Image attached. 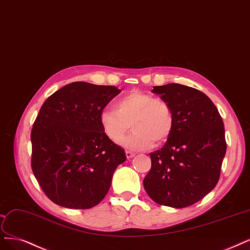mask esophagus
Returning <instances> with one entry per match:
<instances>
[{
  "instance_id": "esophagus-1",
  "label": "esophagus",
  "mask_w": 250,
  "mask_h": 250,
  "mask_svg": "<svg viewBox=\"0 0 250 250\" xmlns=\"http://www.w3.org/2000/svg\"><path fill=\"white\" fill-rule=\"evenodd\" d=\"M125 154H126V157L129 159V158H132L134 156V153L131 152V151H125Z\"/></svg>"
}]
</instances>
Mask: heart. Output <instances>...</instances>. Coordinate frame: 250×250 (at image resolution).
<instances>
[{
    "mask_svg": "<svg viewBox=\"0 0 250 250\" xmlns=\"http://www.w3.org/2000/svg\"><path fill=\"white\" fill-rule=\"evenodd\" d=\"M99 122L102 132L111 142L121 139L131 124L133 131L120 145L137 151L149 149L153 142H166L174 130L175 116L166 99L134 90L120 97L115 108L102 109Z\"/></svg>",
    "mask_w": 250,
    "mask_h": 250,
    "instance_id": "heart-1",
    "label": "heart"
}]
</instances>
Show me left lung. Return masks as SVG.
Segmentation results:
<instances>
[{
  "mask_svg": "<svg viewBox=\"0 0 250 250\" xmlns=\"http://www.w3.org/2000/svg\"><path fill=\"white\" fill-rule=\"evenodd\" d=\"M175 116L174 130L160 150L150 153L144 187L159 205L185 208L216 186L227 151L225 125L203 92L180 83L153 87Z\"/></svg>",
  "mask_w": 250,
  "mask_h": 250,
  "instance_id": "8db88e82",
  "label": "left lung"
}]
</instances>
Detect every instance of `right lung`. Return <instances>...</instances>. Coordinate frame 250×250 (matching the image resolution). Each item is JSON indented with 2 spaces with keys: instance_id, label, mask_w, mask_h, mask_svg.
<instances>
[{
  "instance_id": "1",
  "label": "right lung",
  "mask_w": 250,
  "mask_h": 250,
  "mask_svg": "<svg viewBox=\"0 0 250 250\" xmlns=\"http://www.w3.org/2000/svg\"><path fill=\"white\" fill-rule=\"evenodd\" d=\"M121 92L75 82L43 103L31 132L34 176L55 204L90 209L106 195L124 150L102 132L99 115Z\"/></svg>"
}]
</instances>
